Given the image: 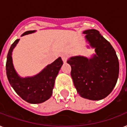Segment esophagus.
<instances>
[{
	"instance_id": "esophagus-1",
	"label": "esophagus",
	"mask_w": 127,
	"mask_h": 127,
	"mask_svg": "<svg viewBox=\"0 0 127 127\" xmlns=\"http://www.w3.org/2000/svg\"><path fill=\"white\" fill-rule=\"evenodd\" d=\"M61 57H62V59H63V61L64 63H66V61H67V59H68L67 55H66V54H62Z\"/></svg>"
}]
</instances>
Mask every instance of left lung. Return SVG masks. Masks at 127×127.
<instances>
[{
	"label": "left lung",
	"mask_w": 127,
	"mask_h": 127,
	"mask_svg": "<svg viewBox=\"0 0 127 127\" xmlns=\"http://www.w3.org/2000/svg\"><path fill=\"white\" fill-rule=\"evenodd\" d=\"M89 43L95 49L90 58L74 56L67 63L71 66V76L78 94L90 100L106 97L116 85L119 63L116 52L108 41L94 29L83 32Z\"/></svg>",
	"instance_id": "obj_1"
}]
</instances>
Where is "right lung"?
I'll return each mask as SVG.
<instances>
[{
  "instance_id": "add662e5",
  "label": "right lung",
  "mask_w": 127,
  "mask_h": 127,
  "mask_svg": "<svg viewBox=\"0 0 127 127\" xmlns=\"http://www.w3.org/2000/svg\"><path fill=\"white\" fill-rule=\"evenodd\" d=\"M35 30L27 31L22 36L35 32ZM18 39L13 43L7 55L6 70L9 83L19 96L27 102L32 104L41 103L47 100L53 94L56 77L63 62L59 57L36 75L28 77H21L16 71L12 62L13 49L19 42Z\"/></svg>"
}]
</instances>
